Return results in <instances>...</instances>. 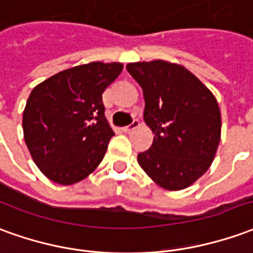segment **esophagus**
<instances>
[{
    "mask_svg": "<svg viewBox=\"0 0 253 253\" xmlns=\"http://www.w3.org/2000/svg\"><path fill=\"white\" fill-rule=\"evenodd\" d=\"M138 126H139V121L138 119H134V121H132L131 123L128 125V126L123 127V130H125L126 132H130V131H132L134 128H137Z\"/></svg>",
    "mask_w": 253,
    "mask_h": 253,
    "instance_id": "esophagus-1",
    "label": "esophagus"
}]
</instances>
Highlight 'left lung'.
Masks as SVG:
<instances>
[{
  "label": "left lung",
  "mask_w": 253,
  "mask_h": 253,
  "mask_svg": "<svg viewBox=\"0 0 253 253\" xmlns=\"http://www.w3.org/2000/svg\"><path fill=\"white\" fill-rule=\"evenodd\" d=\"M142 87L144 121L155 132L138 163L157 185L181 190L212 163L220 141V111L213 94L185 67L163 60L130 63Z\"/></svg>",
  "instance_id": "obj_1"
}]
</instances>
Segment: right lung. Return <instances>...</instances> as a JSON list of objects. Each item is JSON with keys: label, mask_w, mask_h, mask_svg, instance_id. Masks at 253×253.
Here are the masks:
<instances>
[{"label": "right lung", "mask_w": 253, "mask_h": 253, "mask_svg": "<svg viewBox=\"0 0 253 253\" xmlns=\"http://www.w3.org/2000/svg\"><path fill=\"white\" fill-rule=\"evenodd\" d=\"M123 70L121 63H89L35 86L23 112L24 141L45 175L72 185L93 172L115 135L102 93Z\"/></svg>", "instance_id": "obj_1"}]
</instances>
